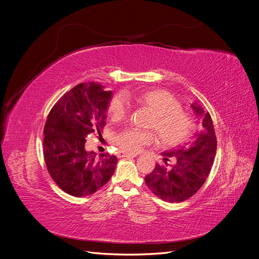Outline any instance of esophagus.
Instances as JSON below:
<instances>
[{
  "label": "esophagus",
  "mask_w": 259,
  "mask_h": 259,
  "mask_svg": "<svg viewBox=\"0 0 259 259\" xmlns=\"http://www.w3.org/2000/svg\"><path fill=\"white\" fill-rule=\"evenodd\" d=\"M137 154L134 153H128V152H125V151H121L120 152V156H124V158H134Z\"/></svg>",
  "instance_id": "1"
}]
</instances>
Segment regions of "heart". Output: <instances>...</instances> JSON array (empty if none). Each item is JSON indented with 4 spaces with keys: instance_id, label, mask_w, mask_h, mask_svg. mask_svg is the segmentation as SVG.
Here are the masks:
<instances>
[{
    "instance_id": "heart-1",
    "label": "heart",
    "mask_w": 259,
    "mask_h": 259,
    "mask_svg": "<svg viewBox=\"0 0 259 259\" xmlns=\"http://www.w3.org/2000/svg\"><path fill=\"white\" fill-rule=\"evenodd\" d=\"M134 100L148 108L153 113L149 128L154 130L160 142L165 146H177L189 138L194 130L193 119L182 110V105L170 93L162 90H151L138 93ZM126 101L120 95L114 96L108 105V114L112 121H121L127 115ZM152 132L128 128L120 132L115 143L121 150L136 153L144 146L154 142Z\"/></svg>"
}]
</instances>
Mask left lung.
Masks as SVG:
<instances>
[{"mask_svg":"<svg viewBox=\"0 0 259 259\" xmlns=\"http://www.w3.org/2000/svg\"><path fill=\"white\" fill-rule=\"evenodd\" d=\"M202 117V131L189 147L182 146L162 153L164 164H155L145 178L156 197L166 202H183L197 193L205 183L215 160L217 139L210 114L204 113L198 104L191 105ZM171 160L173 164L168 165Z\"/></svg>","mask_w":259,"mask_h":259,"instance_id":"obj_1","label":"left lung"}]
</instances>
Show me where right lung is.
<instances>
[{"label":"right lung","mask_w":259,"mask_h":259,"mask_svg":"<svg viewBox=\"0 0 259 259\" xmlns=\"http://www.w3.org/2000/svg\"><path fill=\"white\" fill-rule=\"evenodd\" d=\"M111 91L81 83L52 108L44 126L43 155L55 183L73 197H86L105 186L114 173L115 155L85 150L86 137L101 135Z\"/></svg>","instance_id":"right-lung-1"}]
</instances>
